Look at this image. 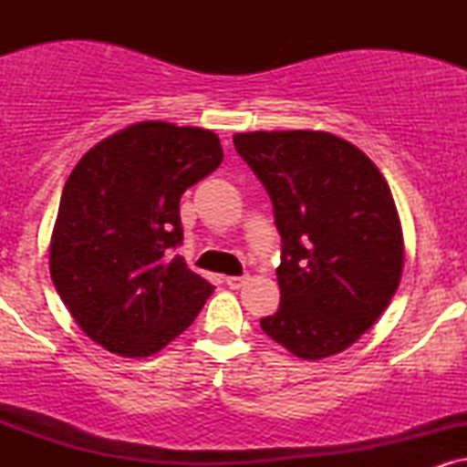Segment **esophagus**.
Segmentation results:
<instances>
[{
	"label": "esophagus",
	"instance_id": "obj_1",
	"mask_svg": "<svg viewBox=\"0 0 467 467\" xmlns=\"http://www.w3.org/2000/svg\"><path fill=\"white\" fill-rule=\"evenodd\" d=\"M245 281H248V276H226V285L230 289H239Z\"/></svg>",
	"mask_w": 467,
	"mask_h": 467
}]
</instances>
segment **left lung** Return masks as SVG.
Returning <instances> with one entry per match:
<instances>
[{
	"label": "left lung",
	"instance_id": "1",
	"mask_svg": "<svg viewBox=\"0 0 467 467\" xmlns=\"http://www.w3.org/2000/svg\"><path fill=\"white\" fill-rule=\"evenodd\" d=\"M281 234V305L261 318L303 360L345 351L389 307L404 267L393 195L356 144L327 131L234 133Z\"/></svg>",
	"mask_w": 467,
	"mask_h": 467
}]
</instances>
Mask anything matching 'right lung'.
<instances>
[{"mask_svg":"<svg viewBox=\"0 0 467 467\" xmlns=\"http://www.w3.org/2000/svg\"><path fill=\"white\" fill-rule=\"evenodd\" d=\"M223 160L213 131L144 120L89 149L63 186L50 275L96 345L125 358L164 349L213 294L180 254V197Z\"/></svg>","mask_w":467,"mask_h":467,"instance_id":"obj_1","label":"right lung"}]
</instances>
